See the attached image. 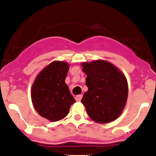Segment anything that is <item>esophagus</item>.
I'll return each mask as SVG.
<instances>
[{
    "label": "esophagus",
    "instance_id": "34e87169",
    "mask_svg": "<svg viewBox=\"0 0 156 156\" xmlns=\"http://www.w3.org/2000/svg\"><path fill=\"white\" fill-rule=\"evenodd\" d=\"M81 98H82V95H81V94L77 95L76 97H75V100H76L77 101H80L81 100Z\"/></svg>",
    "mask_w": 156,
    "mask_h": 156
}]
</instances>
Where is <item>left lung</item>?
<instances>
[{
	"label": "left lung",
	"instance_id": "8db88e82",
	"mask_svg": "<svg viewBox=\"0 0 156 156\" xmlns=\"http://www.w3.org/2000/svg\"><path fill=\"white\" fill-rule=\"evenodd\" d=\"M87 75L88 91L81 103L94 122L106 124L117 119L126 107L128 81L116 66L105 60L81 64Z\"/></svg>",
	"mask_w": 156,
	"mask_h": 156
}]
</instances>
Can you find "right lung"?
Segmentation results:
<instances>
[{"mask_svg": "<svg viewBox=\"0 0 156 156\" xmlns=\"http://www.w3.org/2000/svg\"><path fill=\"white\" fill-rule=\"evenodd\" d=\"M68 70L69 64L55 61L40 71L32 85L30 95L34 109L51 122L64 119L75 102L65 82Z\"/></svg>", "mask_w": 156, "mask_h": 156, "instance_id": "add662e5", "label": "right lung"}]
</instances>
